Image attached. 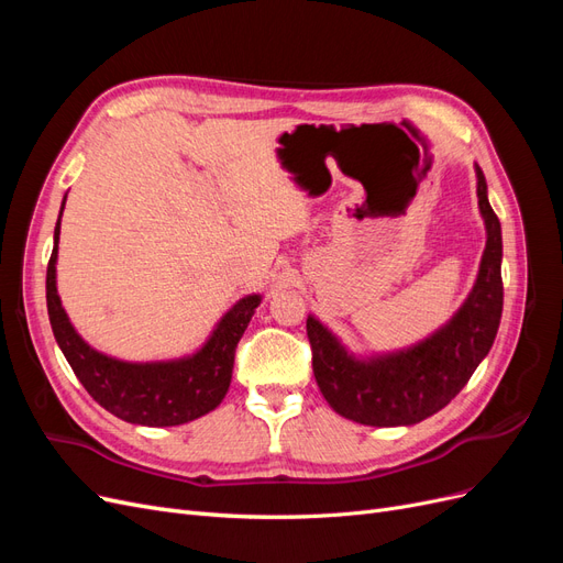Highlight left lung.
Masks as SVG:
<instances>
[{
  "label": "left lung",
  "mask_w": 563,
  "mask_h": 563,
  "mask_svg": "<svg viewBox=\"0 0 563 563\" xmlns=\"http://www.w3.org/2000/svg\"><path fill=\"white\" fill-rule=\"evenodd\" d=\"M476 197L486 223L479 277L444 329L408 350L354 360L323 323L308 317L312 371L323 399L335 413L373 428L420 422L441 411L488 354L503 314V234L479 166Z\"/></svg>",
  "instance_id": "8db88e82"
}]
</instances>
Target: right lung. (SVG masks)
Masks as SVG:
<instances>
[{
    "instance_id": "right-lung-1",
    "label": "right lung",
    "mask_w": 563,
    "mask_h": 563,
    "mask_svg": "<svg viewBox=\"0 0 563 563\" xmlns=\"http://www.w3.org/2000/svg\"><path fill=\"white\" fill-rule=\"evenodd\" d=\"M58 234L60 218L46 267V308L56 343L84 389L112 416L147 428H172L213 411L230 387L236 343L261 305V296H246L236 302L220 319L207 345L192 356L152 364L119 362L84 343L63 310L56 291Z\"/></svg>"
}]
</instances>
